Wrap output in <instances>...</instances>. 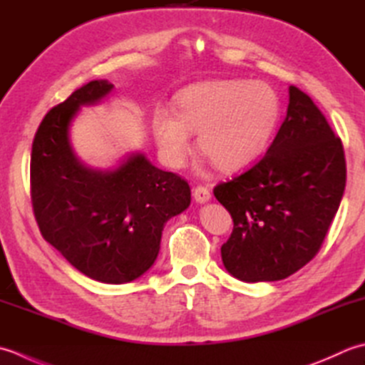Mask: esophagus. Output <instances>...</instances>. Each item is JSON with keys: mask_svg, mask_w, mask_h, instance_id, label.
I'll return each mask as SVG.
<instances>
[{"mask_svg": "<svg viewBox=\"0 0 365 365\" xmlns=\"http://www.w3.org/2000/svg\"><path fill=\"white\" fill-rule=\"evenodd\" d=\"M192 195L193 198H195V202L203 205V203H207L211 200V193L210 190H207L206 187H203V185H198V187H195L192 190Z\"/></svg>", "mask_w": 365, "mask_h": 365, "instance_id": "obj_1", "label": "esophagus"}]
</instances>
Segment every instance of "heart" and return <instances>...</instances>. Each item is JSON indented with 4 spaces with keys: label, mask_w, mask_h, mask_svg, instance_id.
Returning a JSON list of instances; mask_svg holds the SVG:
<instances>
[{
    "label": "heart",
    "mask_w": 365,
    "mask_h": 365,
    "mask_svg": "<svg viewBox=\"0 0 365 365\" xmlns=\"http://www.w3.org/2000/svg\"><path fill=\"white\" fill-rule=\"evenodd\" d=\"M282 115L276 89L264 81L211 80L184 88L175 98V113L155 108L153 133L160 158L180 168L198 133V150L224 173L254 163L269 145Z\"/></svg>",
    "instance_id": "1"
}]
</instances>
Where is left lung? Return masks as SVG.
Returning a JSON list of instances; mask_svg holds the SVG:
<instances>
[{
	"label": "left lung",
	"mask_w": 365,
	"mask_h": 365,
	"mask_svg": "<svg viewBox=\"0 0 365 365\" xmlns=\"http://www.w3.org/2000/svg\"><path fill=\"white\" fill-rule=\"evenodd\" d=\"M288 93L287 118L264 158L214 187L235 224L222 262L242 282L282 280L307 264L344 197L340 138L306 93Z\"/></svg>",
	"instance_id": "obj_1"
}]
</instances>
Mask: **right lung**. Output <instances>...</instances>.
I'll list each match as a JSON object with an SVG mask.
<instances>
[{
  "instance_id": "right-lung-1",
  "label": "right lung",
  "mask_w": 365,
  "mask_h": 365,
  "mask_svg": "<svg viewBox=\"0 0 365 365\" xmlns=\"http://www.w3.org/2000/svg\"><path fill=\"white\" fill-rule=\"evenodd\" d=\"M113 89L89 81L43 118L33 141L31 200L43 240L86 277L118 285L151 269L163 227L187 210L190 187L138 151L108 170L80 160L72 121Z\"/></svg>"
}]
</instances>
